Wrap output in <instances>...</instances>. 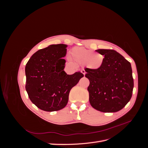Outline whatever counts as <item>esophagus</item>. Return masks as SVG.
I'll return each mask as SVG.
<instances>
[{
	"instance_id": "34e87169",
	"label": "esophagus",
	"mask_w": 148,
	"mask_h": 148,
	"mask_svg": "<svg viewBox=\"0 0 148 148\" xmlns=\"http://www.w3.org/2000/svg\"><path fill=\"white\" fill-rule=\"evenodd\" d=\"M82 73L84 75V76H85V74H86V71H85L84 70H82Z\"/></svg>"
}]
</instances>
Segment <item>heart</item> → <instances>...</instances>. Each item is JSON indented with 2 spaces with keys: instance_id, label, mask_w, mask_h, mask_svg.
<instances>
[{
  "instance_id": "heart-1",
  "label": "heart",
  "mask_w": 148,
  "mask_h": 148,
  "mask_svg": "<svg viewBox=\"0 0 148 148\" xmlns=\"http://www.w3.org/2000/svg\"><path fill=\"white\" fill-rule=\"evenodd\" d=\"M71 58L81 64H86L89 69L97 70L101 68L104 61L102 53L95 52L83 47H76L71 51Z\"/></svg>"
}]
</instances>
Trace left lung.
Instances as JSON below:
<instances>
[{"mask_svg":"<svg viewBox=\"0 0 148 148\" xmlns=\"http://www.w3.org/2000/svg\"><path fill=\"white\" fill-rule=\"evenodd\" d=\"M104 56L101 68L85 69L89 80L88 87L91 106L102 112H116L130 100L134 86L131 64L119 52L97 49Z\"/></svg>","mask_w":148,"mask_h":148,"instance_id":"obj_1","label":"left lung"}]
</instances>
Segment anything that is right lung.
I'll use <instances>...</instances> for the list:
<instances>
[{"label":"right lung","instance_id":"add662e5","mask_svg":"<svg viewBox=\"0 0 148 148\" xmlns=\"http://www.w3.org/2000/svg\"><path fill=\"white\" fill-rule=\"evenodd\" d=\"M67 45L52 44L31 57L25 66L26 90L39 109L57 111L66 106L71 89L84 75L77 71L68 75L64 71Z\"/></svg>","mask_w":148,"mask_h":148}]
</instances>
